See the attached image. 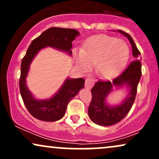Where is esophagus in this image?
I'll list each match as a JSON object with an SVG mask.
<instances>
[{
  "label": "esophagus",
  "instance_id": "1",
  "mask_svg": "<svg viewBox=\"0 0 159 159\" xmlns=\"http://www.w3.org/2000/svg\"><path fill=\"white\" fill-rule=\"evenodd\" d=\"M95 84V80L94 78L91 76H88L87 78H86L85 81V87L88 90H90L91 87L94 85Z\"/></svg>",
  "mask_w": 159,
  "mask_h": 159
}]
</instances>
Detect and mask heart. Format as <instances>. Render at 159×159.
Wrapping results in <instances>:
<instances>
[{
	"label": "heart",
	"mask_w": 159,
	"mask_h": 159,
	"mask_svg": "<svg viewBox=\"0 0 159 159\" xmlns=\"http://www.w3.org/2000/svg\"><path fill=\"white\" fill-rule=\"evenodd\" d=\"M74 56L76 63L83 70H89L95 64L98 76L110 78L116 75L126 64L129 48L123 39L98 35L87 40L82 50H75Z\"/></svg>",
	"instance_id": "obj_1"
}]
</instances>
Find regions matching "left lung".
<instances>
[{
    "label": "left lung",
    "mask_w": 159,
    "mask_h": 159,
    "mask_svg": "<svg viewBox=\"0 0 159 159\" xmlns=\"http://www.w3.org/2000/svg\"><path fill=\"white\" fill-rule=\"evenodd\" d=\"M117 31L124 35L132 45L133 57L138 59L140 53L136 47L134 40L129 34L123 30ZM141 77V63L138 60L132 62L120 75L112 82L98 81L91 90L92 100L88 108V115L91 121L98 125L108 126L121 121L130 111L137 93L138 83ZM126 86L129 93L119 105L111 106L107 102V96L112 92L114 87Z\"/></svg>",
    "instance_id": "8db88e82"
}]
</instances>
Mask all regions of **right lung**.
Here are the masks:
<instances>
[{
    "mask_svg": "<svg viewBox=\"0 0 159 159\" xmlns=\"http://www.w3.org/2000/svg\"><path fill=\"white\" fill-rule=\"evenodd\" d=\"M79 32L74 29L51 27L32 41L27 48L21 64V77L19 80L20 93L29 113L34 117L46 122L61 120L65 115L70 100L84 87L85 80L82 78H67L52 97L47 99H36L28 90L26 78L33 60L41 49L52 47L72 55V42Z\"/></svg>",
    "mask_w": 159,
    "mask_h": 159,
    "instance_id": "right-lung-1",
    "label": "right lung"
}]
</instances>
